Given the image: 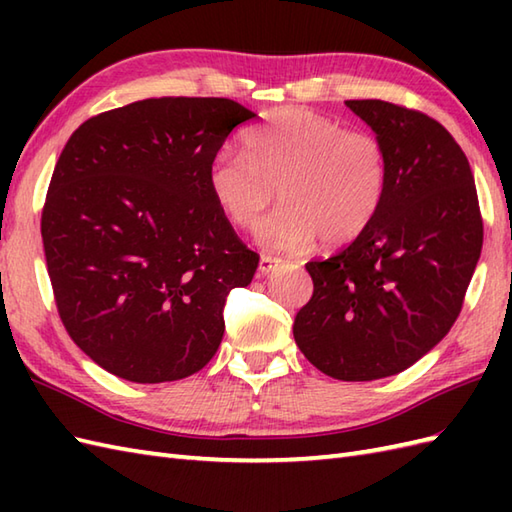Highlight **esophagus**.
Returning <instances> with one entry per match:
<instances>
[{
	"label": "esophagus",
	"mask_w": 512,
	"mask_h": 512,
	"mask_svg": "<svg viewBox=\"0 0 512 512\" xmlns=\"http://www.w3.org/2000/svg\"><path fill=\"white\" fill-rule=\"evenodd\" d=\"M279 266H281V259H277V257L262 255V259H259V273H262V275L275 273V270H277Z\"/></svg>",
	"instance_id": "34e87169"
}]
</instances>
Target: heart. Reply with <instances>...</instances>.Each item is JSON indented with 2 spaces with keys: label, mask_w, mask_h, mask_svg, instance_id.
<instances>
[{
  "label": "heart",
  "mask_w": 512,
  "mask_h": 512,
  "mask_svg": "<svg viewBox=\"0 0 512 512\" xmlns=\"http://www.w3.org/2000/svg\"><path fill=\"white\" fill-rule=\"evenodd\" d=\"M215 204L233 226L257 231L275 200L281 209L262 231L270 250L345 246L361 237L389 189L380 138L345 129L319 112L290 107L248 129L244 154L220 151L209 167Z\"/></svg>",
  "instance_id": "b5f03b06"
}]
</instances>
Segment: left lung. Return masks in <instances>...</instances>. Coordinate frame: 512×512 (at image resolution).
<instances>
[{
    "label": "left lung",
    "mask_w": 512,
    "mask_h": 512,
    "mask_svg": "<svg viewBox=\"0 0 512 512\" xmlns=\"http://www.w3.org/2000/svg\"><path fill=\"white\" fill-rule=\"evenodd\" d=\"M389 158L376 220L350 246L312 259V297L292 325L323 374L376 380L400 374L453 328L482 253L473 171L436 118L405 105L345 101Z\"/></svg>",
    "instance_id": "1"
}]
</instances>
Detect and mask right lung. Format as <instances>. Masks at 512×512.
I'll use <instances>...</instances> for the list:
<instances>
[{
    "mask_svg": "<svg viewBox=\"0 0 512 512\" xmlns=\"http://www.w3.org/2000/svg\"><path fill=\"white\" fill-rule=\"evenodd\" d=\"M255 116L165 96L96 114L65 143L41 211L46 266L65 332L110 374L169 383L220 347L228 292L259 255L215 204L209 167Z\"/></svg>",
    "mask_w": 512,
    "mask_h": 512,
    "instance_id": "right-lung-1",
    "label": "right lung"
}]
</instances>
